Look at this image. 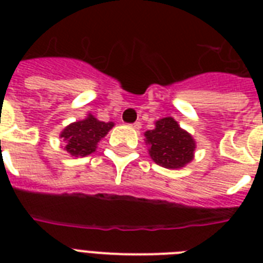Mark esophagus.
<instances>
[{
	"label": "esophagus",
	"instance_id": "1",
	"mask_svg": "<svg viewBox=\"0 0 263 263\" xmlns=\"http://www.w3.org/2000/svg\"><path fill=\"white\" fill-rule=\"evenodd\" d=\"M129 125H131L132 128H135V129H139V128L142 127V123H140V121H135V123L129 124Z\"/></svg>",
	"mask_w": 263,
	"mask_h": 263
}]
</instances>
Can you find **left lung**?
<instances>
[{
    "mask_svg": "<svg viewBox=\"0 0 263 263\" xmlns=\"http://www.w3.org/2000/svg\"><path fill=\"white\" fill-rule=\"evenodd\" d=\"M150 144V157L160 166L177 169L188 164L194 157L195 142L183 131L172 117L158 120L156 128L144 134Z\"/></svg>",
    "mask_w": 263,
    "mask_h": 263,
    "instance_id": "left-lung-1",
    "label": "left lung"
}]
</instances>
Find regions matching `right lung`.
Listing matches in <instances>:
<instances>
[{
  "label": "right lung",
  "mask_w": 263,
  "mask_h": 263,
  "mask_svg": "<svg viewBox=\"0 0 263 263\" xmlns=\"http://www.w3.org/2000/svg\"><path fill=\"white\" fill-rule=\"evenodd\" d=\"M113 125V123L99 121L91 115L86 120L68 125L61 132V138H64L67 143L65 150L73 157L88 156L95 152L97 143L106 135Z\"/></svg>",
  "instance_id": "obj_1"
}]
</instances>
